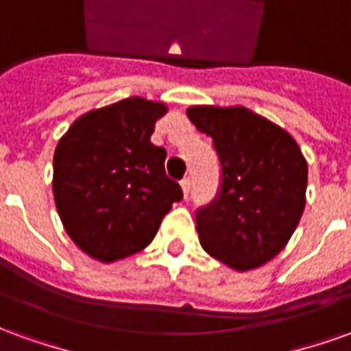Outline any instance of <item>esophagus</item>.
I'll return each instance as SVG.
<instances>
[{
	"instance_id": "esophagus-1",
	"label": "esophagus",
	"mask_w": 351,
	"mask_h": 351,
	"mask_svg": "<svg viewBox=\"0 0 351 351\" xmlns=\"http://www.w3.org/2000/svg\"><path fill=\"white\" fill-rule=\"evenodd\" d=\"M180 188H182L184 197H188V193H190V188H191V180H190V178H184L182 182H180Z\"/></svg>"
}]
</instances>
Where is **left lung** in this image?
<instances>
[{
    "instance_id": "8db88e82",
    "label": "left lung",
    "mask_w": 351,
    "mask_h": 351,
    "mask_svg": "<svg viewBox=\"0 0 351 351\" xmlns=\"http://www.w3.org/2000/svg\"><path fill=\"white\" fill-rule=\"evenodd\" d=\"M213 137L221 190L197 210L203 250L235 271L269 263L286 248L306 205L308 165L295 138L246 107L195 105L186 110Z\"/></svg>"
}]
</instances>
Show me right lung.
Returning <instances> with one entry per match:
<instances>
[{"label": "right lung", "mask_w": 351, "mask_h": 351, "mask_svg": "<svg viewBox=\"0 0 351 351\" xmlns=\"http://www.w3.org/2000/svg\"><path fill=\"white\" fill-rule=\"evenodd\" d=\"M167 112L161 101L128 97L79 116L54 152L52 193L71 241L112 263L145 250L182 199L165 175V148L150 143Z\"/></svg>", "instance_id": "1"}]
</instances>
